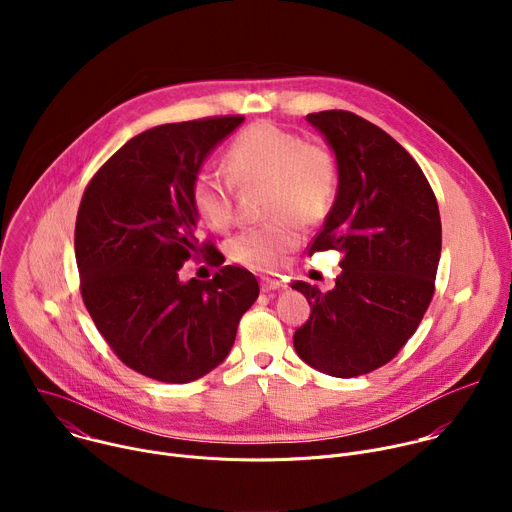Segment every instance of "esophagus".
Instances as JSON below:
<instances>
[{
	"mask_svg": "<svg viewBox=\"0 0 512 512\" xmlns=\"http://www.w3.org/2000/svg\"><path fill=\"white\" fill-rule=\"evenodd\" d=\"M285 287V283H281V281H277V279H269V277H263L261 279V289L265 291H277V289H283Z\"/></svg>",
	"mask_w": 512,
	"mask_h": 512,
	"instance_id": "esophagus-1",
	"label": "esophagus"
}]
</instances>
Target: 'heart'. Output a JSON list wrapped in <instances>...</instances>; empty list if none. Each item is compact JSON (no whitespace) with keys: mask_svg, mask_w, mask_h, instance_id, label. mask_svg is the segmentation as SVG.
<instances>
[{"mask_svg":"<svg viewBox=\"0 0 512 512\" xmlns=\"http://www.w3.org/2000/svg\"><path fill=\"white\" fill-rule=\"evenodd\" d=\"M229 176L198 170L190 182V204L212 229H227L233 221V182L237 186L267 184L265 216L271 223L239 233L229 253L233 261L271 271L300 245V229L320 223L338 192L334 156L316 143L269 121L245 127L229 145Z\"/></svg>","mask_w":512,"mask_h":512,"instance_id":"heart-1","label":"heart"}]
</instances>
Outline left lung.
I'll list each match as a JSON object with an SVG mask.
<instances>
[{
	"mask_svg": "<svg viewBox=\"0 0 512 512\" xmlns=\"http://www.w3.org/2000/svg\"><path fill=\"white\" fill-rule=\"evenodd\" d=\"M328 141L338 192L316 251H340L342 273L330 291L296 281L310 320L294 348L310 367L338 379L387 364L417 330L435 289L442 221L417 162L389 133L350 111L306 117Z\"/></svg>",
	"mask_w": 512,
	"mask_h": 512,
	"instance_id": "8db88e82",
	"label": "left lung"
}]
</instances>
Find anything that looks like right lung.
Instances as JSON below:
<instances>
[{
  "label": "right lung",
  "mask_w": 512,
  "mask_h": 512,
  "mask_svg": "<svg viewBox=\"0 0 512 512\" xmlns=\"http://www.w3.org/2000/svg\"><path fill=\"white\" fill-rule=\"evenodd\" d=\"M245 117H206L143 131L89 182L75 227L83 302L111 350L139 375L190 383L221 364L241 316L259 296L255 275L225 265L212 279L180 281L198 243L190 182Z\"/></svg>",
  "instance_id": "add662e5"
}]
</instances>
